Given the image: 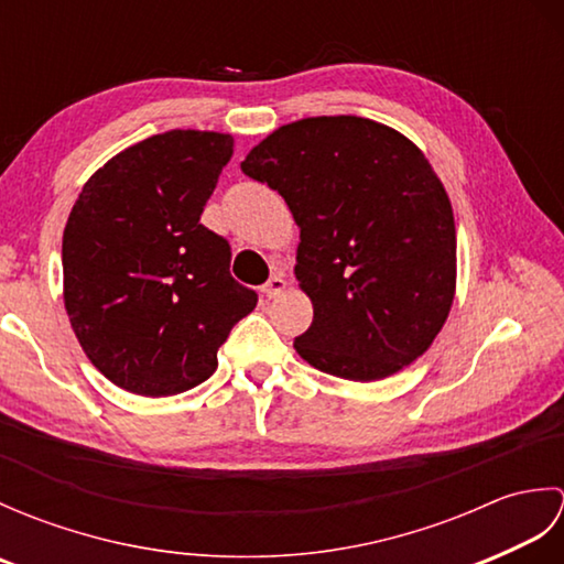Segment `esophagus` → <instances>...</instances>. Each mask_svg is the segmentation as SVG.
<instances>
[{"label":"esophagus","instance_id":"34e87169","mask_svg":"<svg viewBox=\"0 0 564 564\" xmlns=\"http://www.w3.org/2000/svg\"><path fill=\"white\" fill-rule=\"evenodd\" d=\"M283 289H285V281L281 279V275H271V279L261 285V293L269 297H275V295H281L283 293Z\"/></svg>","mask_w":564,"mask_h":564}]
</instances>
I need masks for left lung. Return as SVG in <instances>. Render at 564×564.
<instances>
[{"label":"left lung","mask_w":564,"mask_h":564,"mask_svg":"<svg viewBox=\"0 0 564 564\" xmlns=\"http://www.w3.org/2000/svg\"><path fill=\"white\" fill-rule=\"evenodd\" d=\"M242 172L279 191L301 227L295 279L313 325L295 351L358 382L416 361L455 293L453 208L424 152L368 118L317 116L273 130Z\"/></svg>","instance_id":"1"}]
</instances>
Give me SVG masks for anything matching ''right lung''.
I'll return each instance as SVG.
<instances>
[{"instance_id":"add662e5","label":"right lung","mask_w":564,"mask_h":564,"mask_svg":"<svg viewBox=\"0 0 564 564\" xmlns=\"http://www.w3.org/2000/svg\"><path fill=\"white\" fill-rule=\"evenodd\" d=\"M232 135L170 130L116 154L84 184L65 225V310L84 354L145 398L186 392L257 293L230 275V245L200 225Z\"/></svg>"}]
</instances>
